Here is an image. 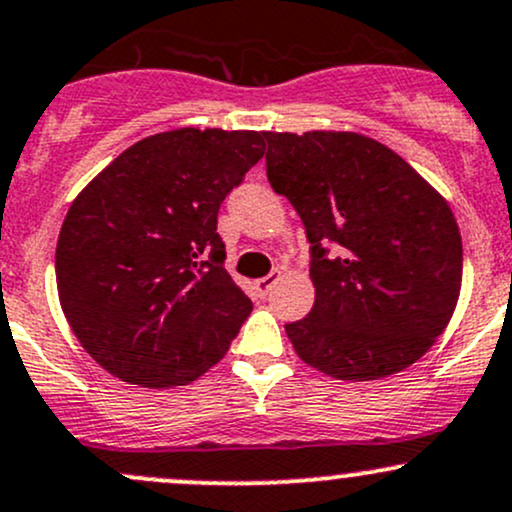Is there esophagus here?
<instances>
[{
  "instance_id": "obj_1",
  "label": "esophagus",
  "mask_w": 512,
  "mask_h": 512,
  "mask_svg": "<svg viewBox=\"0 0 512 512\" xmlns=\"http://www.w3.org/2000/svg\"><path fill=\"white\" fill-rule=\"evenodd\" d=\"M277 282H279V272H272V274H267V277L257 279V282H255L257 296H267L269 289H272V286L277 284Z\"/></svg>"
}]
</instances>
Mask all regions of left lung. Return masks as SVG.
Here are the masks:
<instances>
[{
	"mask_svg": "<svg viewBox=\"0 0 512 512\" xmlns=\"http://www.w3.org/2000/svg\"><path fill=\"white\" fill-rule=\"evenodd\" d=\"M267 177L311 243V313L286 323L296 355L342 381L411 367L447 328L462 289L449 204L376 140L347 131L265 133Z\"/></svg>",
	"mask_w": 512,
	"mask_h": 512,
	"instance_id": "1",
	"label": "left lung"
}]
</instances>
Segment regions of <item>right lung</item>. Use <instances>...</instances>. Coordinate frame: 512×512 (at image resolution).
Returning <instances> with one entry per match:
<instances>
[{"label":"right lung","mask_w":512,"mask_h":512,"mask_svg":"<svg viewBox=\"0 0 512 512\" xmlns=\"http://www.w3.org/2000/svg\"><path fill=\"white\" fill-rule=\"evenodd\" d=\"M262 155L257 131L155 133L72 201L55 250L58 296L106 372L170 389L221 362L252 301L223 267L218 209Z\"/></svg>","instance_id":"1"}]
</instances>
